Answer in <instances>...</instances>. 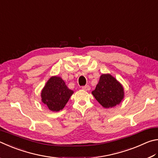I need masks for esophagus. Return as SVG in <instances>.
Here are the masks:
<instances>
[{"instance_id": "obj_1", "label": "esophagus", "mask_w": 158, "mask_h": 158, "mask_svg": "<svg viewBox=\"0 0 158 158\" xmlns=\"http://www.w3.org/2000/svg\"><path fill=\"white\" fill-rule=\"evenodd\" d=\"M82 89L83 90H85V91H89L91 87H90V86H89V85H85V86L82 87Z\"/></svg>"}]
</instances>
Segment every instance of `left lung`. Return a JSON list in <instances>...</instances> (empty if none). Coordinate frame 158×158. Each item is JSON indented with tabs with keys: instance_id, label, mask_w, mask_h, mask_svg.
<instances>
[{
	"instance_id": "obj_1",
	"label": "left lung",
	"mask_w": 158,
	"mask_h": 158,
	"mask_svg": "<svg viewBox=\"0 0 158 158\" xmlns=\"http://www.w3.org/2000/svg\"><path fill=\"white\" fill-rule=\"evenodd\" d=\"M92 94L105 108H112L121 103L124 98L123 85L111 74H102Z\"/></svg>"
}]
</instances>
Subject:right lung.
I'll return each mask as SVG.
<instances>
[{"label": "right lung", "mask_w": 158, "mask_h": 158, "mask_svg": "<svg viewBox=\"0 0 158 158\" xmlns=\"http://www.w3.org/2000/svg\"><path fill=\"white\" fill-rule=\"evenodd\" d=\"M73 91L69 89L62 77L54 76L50 77L41 90V101L52 112L62 110Z\"/></svg>", "instance_id": "right-lung-1"}]
</instances>
